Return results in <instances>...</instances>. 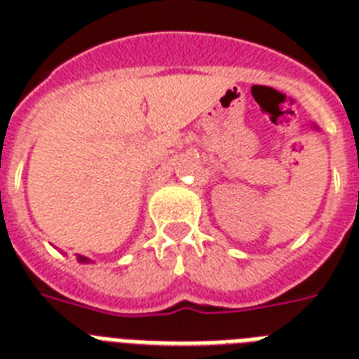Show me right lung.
<instances>
[{"label": "right lung", "instance_id": "right-lung-1", "mask_svg": "<svg viewBox=\"0 0 359 359\" xmlns=\"http://www.w3.org/2000/svg\"><path fill=\"white\" fill-rule=\"evenodd\" d=\"M76 260H79V262H90V259H88V257H82V255H76Z\"/></svg>", "mask_w": 359, "mask_h": 359}]
</instances>
